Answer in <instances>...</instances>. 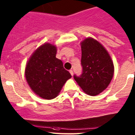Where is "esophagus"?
<instances>
[{
    "instance_id": "1",
    "label": "esophagus",
    "mask_w": 135,
    "mask_h": 135,
    "mask_svg": "<svg viewBox=\"0 0 135 135\" xmlns=\"http://www.w3.org/2000/svg\"><path fill=\"white\" fill-rule=\"evenodd\" d=\"M69 73H70V74H71V76L73 75V71L72 69H71V70H69Z\"/></svg>"
}]
</instances>
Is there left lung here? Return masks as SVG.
Wrapping results in <instances>:
<instances>
[{
    "instance_id": "1",
    "label": "left lung",
    "mask_w": 135,
    "mask_h": 135,
    "mask_svg": "<svg viewBox=\"0 0 135 135\" xmlns=\"http://www.w3.org/2000/svg\"><path fill=\"white\" fill-rule=\"evenodd\" d=\"M83 70L74 78L84 92L95 96L106 89L114 74V64L105 49L99 42L87 38L81 42Z\"/></svg>"
}]
</instances>
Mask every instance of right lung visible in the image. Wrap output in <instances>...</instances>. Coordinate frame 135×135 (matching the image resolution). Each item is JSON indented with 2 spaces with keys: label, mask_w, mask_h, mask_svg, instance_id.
<instances>
[{
  "label": "right lung",
  "mask_w": 135,
  "mask_h": 135,
  "mask_svg": "<svg viewBox=\"0 0 135 135\" xmlns=\"http://www.w3.org/2000/svg\"><path fill=\"white\" fill-rule=\"evenodd\" d=\"M57 49L45 44L35 51L27 63L25 76L31 90L42 99L58 95L66 81L71 78L62 61L55 57Z\"/></svg>",
  "instance_id": "1"
}]
</instances>
